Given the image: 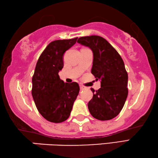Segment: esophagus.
I'll return each instance as SVG.
<instances>
[{"label": "esophagus", "instance_id": "esophagus-1", "mask_svg": "<svg viewBox=\"0 0 158 158\" xmlns=\"http://www.w3.org/2000/svg\"><path fill=\"white\" fill-rule=\"evenodd\" d=\"M80 88H81V90H83L85 89V87L82 86V85H80Z\"/></svg>", "mask_w": 158, "mask_h": 158}]
</instances>
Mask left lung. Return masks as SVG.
<instances>
[{"label": "left lung", "instance_id": "8db88e82", "mask_svg": "<svg viewBox=\"0 0 158 158\" xmlns=\"http://www.w3.org/2000/svg\"><path fill=\"white\" fill-rule=\"evenodd\" d=\"M77 43L93 52L92 73L101 81V88L93 92L88 103L90 114L96 119L110 120L119 114L128 96V73L118 52L104 38L97 35L78 39Z\"/></svg>", "mask_w": 158, "mask_h": 158}]
</instances>
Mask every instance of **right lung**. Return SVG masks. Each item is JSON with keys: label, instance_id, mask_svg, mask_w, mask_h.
<instances>
[{"label": "right lung", "instance_id": "obj_1", "mask_svg": "<svg viewBox=\"0 0 158 158\" xmlns=\"http://www.w3.org/2000/svg\"><path fill=\"white\" fill-rule=\"evenodd\" d=\"M77 39L52 41L35 66L32 78V98L39 112L50 122L61 123L67 119L78 95V84L65 83L58 75L64 66V53L76 43Z\"/></svg>", "mask_w": 158, "mask_h": 158}]
</instances>
